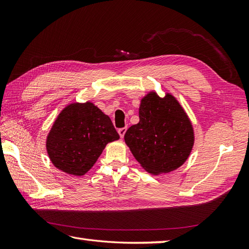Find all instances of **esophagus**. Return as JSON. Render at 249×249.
Segmentation results:
<instances>
[{
    "label": "esophagus",
    "mask_w": 249,
    "mask_h": 249,
    "mask_svg": "<svg viewBox=\"0 0 249 249\" xmlns=\"http://www.w3.org/2000/svg\"><path fill=\"white\" fill-rule=\"evenodd\" d=\"M126 130H127V128H126V127H123V128H120V129L118 130V133H119V135H120V137H121V138H123V137H124V135H125V133H126Z\"/></svg>",
    "instance_id": "obj_1"
}]
</instances>
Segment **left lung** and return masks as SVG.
Masks as SVG:
<instances>
[{
    "instance_id": "8db88e82",
    "label": "left lung",
    "mask_w": 249,
    "mask_h": 249,
    "mask_svg": "<svg viewBox=\"0 0 249 249\" xmlns=\"http://www.w3.org/2000/svg\"><path fill=\"white\" fill-rule=\"evenodd\" d=\"M125 143L145 171L169 173L187 160L195 143L192 122L178 99L170 93L156 92L141 99L139 123L130 126Z\"/></svg>"
}]
</instances>
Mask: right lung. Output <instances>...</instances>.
<instances>
[{
	"mask_svg": "<svg viewBox=\"0 0 249 249\" xmlns=\"http://www.w3.org/2000/svg\"><path fill=\"white\" fill-rule=\"evenodd\" d=\"M110 118L91 102L63 109L47 136L46 149L53 166L71 176H84L109 142L119 140Z\"/></svg>",
	"mask_w": 249,
	"mask_h": 249,
	"instance_id": "obj_1",
	"label": "right lung"
}]
</instances>
